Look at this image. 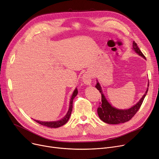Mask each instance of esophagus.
<instances>
[{
  "instance_id": "34e87169",
  "label": "esophagus",
  "mask_w": 159,
  "mask_h": 159,
  "mask_svg": "<svg viewBox=\"0 0 159 159\" xmlns=\"http://www.w3.org/2000/svg\"><path fill=\"white\" fill-rule=\"evenodd\" d=\"M82 81H83L84 83L87 85H90L91 82H92V77H91V75L89 73L86 72L85 73L83 76H82Z\"/></svg>"
}]
</instances>
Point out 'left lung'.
<instances>
[{
  "label": "left lung",
  "instance_id": "obj_1",
  "mask_svg": "<svg viewBox=\"0 0 159 159\" xmlns=\"http://www.w3.org/2000/svg\"><path fill=\"white\" fill-rule=\"evenodd\" d=\"M133 49L136 53L140 55L141 57L146 58L142 51L140 50L139 47H138L136 43H135V41H133ZM95 88L101 93V102H99V105L98 108V114L99 115V118L102 121L108 124H120L129 121L132 119V118L136 114V113L139 111V110L140 109L143 101L145 97H146L148 92V88L146 93H145L139 102H138L133 107H131L130 108L127 110H120L112 107L111 105L107 101L105 95H103L102 92L101 88L98 82L95 85Z\"/></svg>",
  "mask_w": 159,
  "mask_h": 159
}]
</instances>
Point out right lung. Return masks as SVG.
I'll use <instances>...</instances> for the list:
<instances>
[{
	"mask_svg": "<svg viewBox=\"0 0 159 159\" xmlns=\"http://www.w3.org/2000/svg\"><path fill=\"white\" fill-rule=\"evenodd\" d=\"M77 93H78V90H77V89L76 88L75 89V91L73 92V93L72 97L71 98L70 108H69V110H68L67 114L66 115V116L63 119H61V120H59V121H39L35 120H34L36 121L37 123H38L41 125H44L45 127H51V128H58V127H60L61 126L64 125V124H66L67 122L69 119H70V117L71 116V111L73 109V101L74 98L76 97V95H77Z\"/></svg>",
	"mask_w": 159,
	"mask_h": 159,
	"instance_id": "1",
	"label": "right lung"
}]
</instances>
